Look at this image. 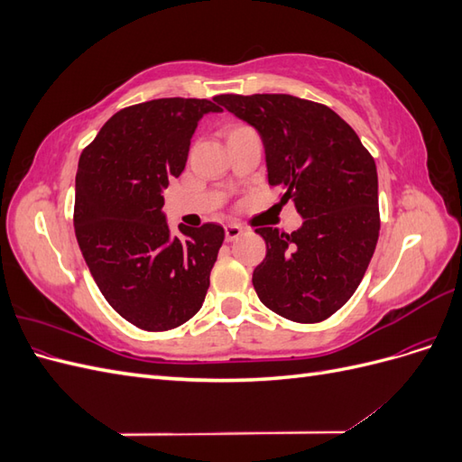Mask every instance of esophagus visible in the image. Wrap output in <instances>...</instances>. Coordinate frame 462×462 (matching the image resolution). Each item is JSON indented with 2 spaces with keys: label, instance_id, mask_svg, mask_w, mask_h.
<instances>
[{
  "label": "esophagus",
  "instance_id": "34e87169",
  "mask_svg": "<svg viewBox=\"0 0 462 462\" xmlns=\"http://www.w3.org/2000/svg\"><path fill=\"white\" fill-rule=\"evenodd\" d=\"M241 235H243V227L235 226V223H229V226H226V239H227V241L239 239Z\"/></svg>",
  "mask_w": 462,
  "mask_h": 462
}]
</instances>
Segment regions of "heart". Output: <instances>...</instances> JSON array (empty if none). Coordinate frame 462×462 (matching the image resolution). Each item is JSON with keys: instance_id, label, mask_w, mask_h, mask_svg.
I'll use <instances>...</instances> for the list:
<instances>
[{"instance_id": "1", "label": "heart", "mask_w": 462, "mask_h": 462, "mask_svg": "<svg viewBox=\"0 0 462 462\" xmlns=\"http://www.w3.org/2000/svg\"><path fill=\"white\" fill-rule=\"evenodd\" d=\"M243 129H248V127H243V125H236V127H233L229 133H235V131H243Z\"/></svg>"}]
</instances>
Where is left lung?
Instances as JSON below:
<instances>
[{"instance_id":"obj_1","label":"left lung","mask_w":462,"mask_h":462,"mask_svg":"<svg viewBox=\"0 0 462 462\" xmlns=\"http://www.w3.org/2000/svg\"><path fill=\"white\" fill-rule=\"evenodd\" d=\"M214 100L258 131L272 187L295 202L302 226L258 227L265 258L253 273L275 314L316 324L337 312L365 277L380 235L377 171L358 134L333 109L289 94Z\"/></svg>"}]
</instances>
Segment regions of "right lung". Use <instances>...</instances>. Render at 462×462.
<instances>
[{"instance_id": "1", "label": "right lung", "mask_w": 462, "mask_h": 462, "mask_svg": "<svg viewBox=\"0 0 462 462\" xmlns=\"http://www.w3.org/2000/svg\"><path fill=\"white\" fill-rule=\"evenodd\" d=\"M219 106L160 97L125 107L80 153L75 233L97 289L119 316L167 331L200 310L226 231L216 223L171 235L163 197L185 170L199 121Z\"/></svg>"}]
</instances>
